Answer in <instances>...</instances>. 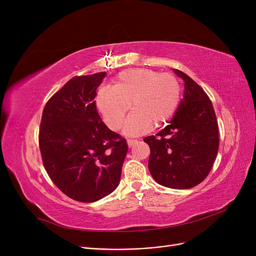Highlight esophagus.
I'll return each instance as SVG.
<instances>
[{
    "mask_svg": "<svg viewBox=\"0 0 256 256\" xmlns=\"http://www.w3.org/2000/svg\"><path fill=\"white\" fill-rule=\"evenodd\" d=\"M127 143H128V146L131 147V146H134V145H136L138 143V140H130V138H129V140L127 141Z\"/></svg>",
    "mask_w": 256,
    "mask_h": 256,
    "instance_id": "34e87169",
    "label": "esophagus"
}]
</instances>
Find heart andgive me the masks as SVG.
Returning <instances> with one entry per match:
<instances>
[{
  "mask_svg": "<svg viewBox=\"0 0 256 256\" xmlns=\"http://www.w3.org/2000/svg\"><path fill=\"white\" fill-rule=\"evenodd\" d=\"M180 82L170 72L152 69H127L114 81V86L102 88L96 104L106 126L118 130L131 104L134 110L124 127L128 136L146 132L152 125L160 127L171 120L180 102Z\"/></svg>",
  "mask_w": 256,
  "mask_h": 256,
  "instance_id": "obj_1",
  "label": "heart"
}]
</instances>
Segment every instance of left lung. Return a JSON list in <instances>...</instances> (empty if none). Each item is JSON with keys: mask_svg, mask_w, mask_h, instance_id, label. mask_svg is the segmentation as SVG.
I'll return each mask as SVG.
<instances>
[{"mask_svg": "<svg viewBox=\"0 0 256 256\" xmlns=\"http://www.w3.org/2000/svg\"><path fill=\"white\" fill-rule=\"evenodd\" d=\"M174 72L184 82V98L168 125L144 142L150 148L154 180L168 188L189 189L210 172L219 150V128L204 90L184 72Z\"/></svg>", "mask_w": 256, "mask_h": 256, "instance_id": "8db88e82", "label": "left lung"}]
</instances>
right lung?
Instances as JSON below:
<instances>
[{
    "instance_id": "right-lung-1",
    "label": "right lung",
    "mask_w": 256,
    "mask_h": 256,
    "mask_svg": "<svg viewBox=\"0 0 256 256\" xmlns=\"http://www.w3.org/2000/svg\"><path fill=\"white\" fill-rule=\"evenodd\" d=\"M106 72L76 76L46 104L40 128L44 166L53 184L74 200L95 202L115 190L128 150L108 128L95 97Z\"/></svg>"
}]
</instances>
